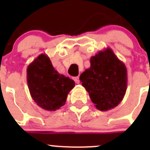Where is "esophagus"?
I'll list each match as a JSON object with an SVG mask.
<instances>
[{
    "instance_id": "1",
    "label": "esophagus",
    "mask_w": 150,
    "mask_h": 150,
    "mask_svg": "<svg viewBox=\"0 0 150 150\" xmlns=\"http://www.w3.org/2000/svg\"><path fill=\"white\" fill-rule=\"evenodd\" d=\"M74 81H75V83H76V84H79V76H76V77L74 78Z\"/></svg>"
}]
</instances>
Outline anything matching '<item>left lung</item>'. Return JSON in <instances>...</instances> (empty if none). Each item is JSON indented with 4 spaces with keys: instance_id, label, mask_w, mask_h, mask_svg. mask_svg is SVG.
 I'll use <instances>...</instances> for the list:
<instances>
[{
    "instance_id": "8db88e82",
    "label": "left lung",
    "mask_w": 150,
    "mask_h": 150,
    "mask_svg": "<svg viewBox=\"0 0 150 150\" xmlns=\"http://www.w3.org/2000/svg\"><path fill=\"white\" fill-rule=\"evenodd\" d=\"M89 68L79 76L82 86L91 101L100 111H107L120 104L127 89V68L110 48L91 57Z\"/></svg>"
}]
</instances>
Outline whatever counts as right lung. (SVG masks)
I'll use <instances>...</instances> for the list:
<instances>
[{
	"label": "right lung",
	"mask_w": 150,
	"mask_h": 150,
	"mask_svg": "<svg viewBox=\"0 0 150 150\" xmlns=\"http://www.w3.org/2000/svg\"><path fill=\"white\" fill-rule=\"evenodd\" d=\"M27 82L30 96L45 110L55 111L64 105L74 80L54 69L46 54H40L28 66Z\"/></svg>",
	"instance_id": "add662e5"
}]
</instances>
